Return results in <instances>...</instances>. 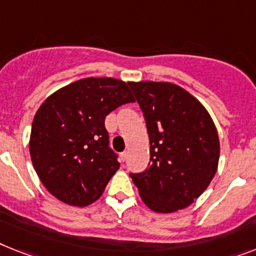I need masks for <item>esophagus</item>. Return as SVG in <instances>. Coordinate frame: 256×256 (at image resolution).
Instances as JSON below:
<instances>
[{"instance_id": "esophagus-1", "label": "esophagus", "mask_w": 256, "mask_h": 256, "mask_svg": "<svg viewBox=\"0 0 256 256\" xmlns=\"http://www.w3.org/2000/svg\"><path fill=\"white\" fill-rule=\"evenodd\" d=\"M126 156H128V153H126V152H123V153H120V161H122V162L126 161Z\"/></svg>"}]
</instances>
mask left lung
Segmentation results:
<instances>
[{
	"label": "left lung",
	"mask_w": 256,
	"mask_h": 256,
	"mask_svg": "<svg viewBox=\"0 0 256 256\" xmlns=\"http://www.w3.org/2000/svg\"><path fill=\"white\" fill-rule=\"evenodd\" d=\"M145 118L150 162L130 174L142 202L158 213L191 206L206 191L218 166L220 141L202 103L170 82H130Z\"/></svg>",
	"instance_id": "1"
}]
</instances>
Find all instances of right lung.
I'll return each instance as SVG.
<instances>
[{"label":"right lung","instance_id":"obj_1","mask_svg":"<svg viewBox=\"0 0 256 256\" xmlns=\"http://www.w3.org/2000/svg\"><path fill=\"white\" fill-rule=\"evenodd\" d=\"M132 102L130 84L104 77L73 82L40 106L31 128L30 154L40 182L56 199L86 206L100 198L120 168L104 119Z\"/></svg>","mask_w":256,"mask_h":256}]
</instances>
